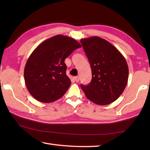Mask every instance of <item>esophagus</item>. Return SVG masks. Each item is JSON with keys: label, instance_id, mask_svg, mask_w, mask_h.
<instances>
[{"label": "esophagus", "instance_id": "esophagus-1", "mask_svg": "<svg viewBox=\"0 0 150 150\" xmlns=\"http://www.w3.org/2000/svg\"><path fill=\"white\" fill-rule=\"evenodd\" d=\"M73 79H74L75 81H76V82H77V83L79 81V77H75Z\"/></svg>", "mask_w": 150, "mask_h": 150}]
</instances>
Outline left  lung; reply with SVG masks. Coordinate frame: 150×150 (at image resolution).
I'll use <instances>...</instances> for the list:
<instances>
[{
  "instance_id": "1",
  "label": "left lung",
  "mask_w": 150,
  "mask_h": 150,
  "mask_svg": "<svg viewBox=\"0 0 150 150\" xmlns=\"http://www.w3.org/2000/svg\"><path fill=\"white\" fill-rule=\"evenodd\" d=\"M89 61L92 80L81 85L88 100L99 105L115 101L126 87L128 67L122 54L105 39L93 36L81 40Z\"/></svg>"
}]
</instances>
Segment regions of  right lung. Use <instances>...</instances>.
Instances as JSON below:
<instances>
[{
	"mask_svg": "<svg viewBox=\"0 0 150 150\" xmlns=\"http://www.w3.org/2000/svg\"><path fill=\"white\" fill-rule=\"evenodd\" d=\"M81 47L72 38L56 35L33 51L25 65L24 75L27 89L35 99L50 103L64 95L71 85L64 61Z\"/></svg>",
	"mask_w": 150,
	"mask_h": 150,
	"instance_id": "right-lung-1",
	"label": "right lung"
}]
</instances>
